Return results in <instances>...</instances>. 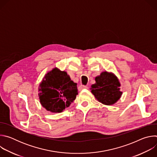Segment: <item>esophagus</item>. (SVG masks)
Returning <instances> with one entry per match:
<instances>
[{"label": "esophagus", "mask_w": 157, "mask_h": 157, "mask_svg": "<svg viewBox=\"0 0 157 157\" xmlns=\"http://www.w3.org/2000/svg\"><path fill=\"white\" fill-rule=\"evenodd\" d=\"M87 86H84V85H81V86H79L78 87V90H79V91H81V90H82V89H87Z\"/></svg>", "instance_id": "esophagus-1"}]
</instances>
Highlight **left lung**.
Here are the masks:
<instances>
[{
	"instance_id": "left-lung-1",
	"label": "left lung",
	"mask_w": 157,
	"mask_h": 157,
	"mask_svg": "<svg viewBox=\"0 0 157 157\" xmlns=\"http://www.w3.org/2000/svg\"><path fill=\"white\" fill-rule=\"evenodd\" d=\"M96 83L90 88L96 99L103 104L110 105L115 104L121 97L122 92L120 82L113 73L104 71L95 78Z\"/></svg>"
}]
</instances>
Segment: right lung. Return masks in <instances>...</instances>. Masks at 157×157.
<instances>
[{
	"instance_id": "1",
	"label": "right lung",
	"mask_w": 157,
	"mask_h": 157,
	"mask_svg": "<svg viewBox=\"0 0 157 157\" xmlns=\"http://www.w3.org/2000/svg\"><path fill=\"white\" fill-rule=\"evenodd\" d=\"M38 88L41 105L48 111L61 113L68 107L78 95L77 84L66 72L55 68L44 76Z\"/></svg>"
}]
</instances>
